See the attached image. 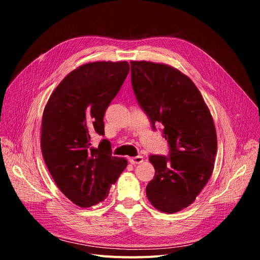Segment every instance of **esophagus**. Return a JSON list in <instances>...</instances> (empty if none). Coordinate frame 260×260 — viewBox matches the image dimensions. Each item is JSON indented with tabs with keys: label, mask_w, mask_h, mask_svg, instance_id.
Wrapping results in <instances>:
<instances>
[{
	"label": "esophagus",
	"mask_w": 260,
	"mask_h": 260,
	"mask_svg": "<svg viewBox=\"0 0 260 260\" xmlns=\"http://www.w3.org/2000/svg\"><path fill=\"white\" fill-rule=\"evenodd\" d=\"M128 161H129L131 164H134V165H135V164H140L142 161H144V157L140 156V155L133 156V157L128 158Z\"/></svg>",
	"instance_id": "1"
}]
</instances>
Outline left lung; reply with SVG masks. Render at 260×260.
I'll return each mask as SVG.
<instances>
[{"label":"left lung","instance_id":"1","mask_svg":"<svg viewBox=\"0 0 260 260\" xmlns=\"http://www.w3.org/2000/svg\"><path fill=\"white\" fill-rule=\"evenodd\" d=\"M134 93L153 125L161 123L170 155H150L155 174L148 183V200L157 211L173 214L188 207L214 170L217 136L214 121L200 90L172 66L131 61Z\"/></svg>","mask_w":260,"mask_h":260}]
</instances>
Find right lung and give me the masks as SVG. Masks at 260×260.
<instances>
[{
	"mask_svg": "<svg viewBox=\"0 0 260 260\" xmlns=\"http://www.w3.org/2000/svg\"><path fill=\"white\" fill-rule=\"evenodd\" d=\"M128 72L127 61L82 64L59 83L44 108L42 154L57 187L80 207L104 201L126 169V158L111 155L110 142L104 139L94 148L90 137L105 135V112Z\"/></svg>",
	"mask_w": 260,
	"mask_h": 260,
	"instance_id": "1",
	"label": "right lung"
}]
</instances>
